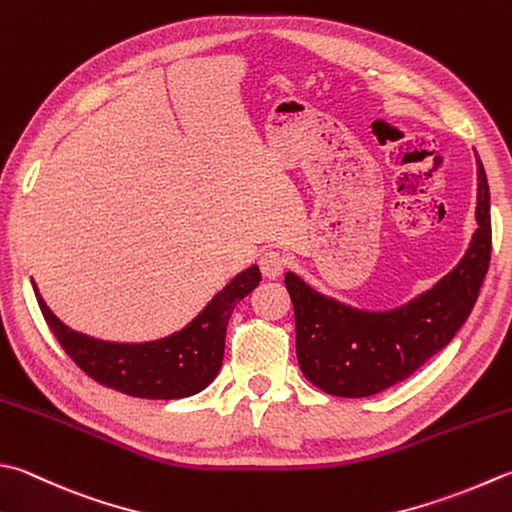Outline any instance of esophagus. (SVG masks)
I'll return each instance as SVG.
<instances>
[{
  "mask_svg": "<svg viewBox=\"0 0 512 512\" xmlns=\"http://www.w3.org/2000/svg\"><path fill=\"white\" fill-rule=\"evenodd\" d=\"M259 268H262L264 277L268 279H277L284 273L286 268V257L279 253V250H266V253L259 257Z\"/></svg>",
  "mask_w": 512,
  "mask_h": 512,
  "instance_id": "esophagus-1",
  "label": "esophagus"
}]
</instances>
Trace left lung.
Listing matches in <instances>:
<instances>
[{
  "mask_svg": "<svg viewBox=\"0 0 512 512\" xmlns=\"http://www.w3.org/2000/svg\"><path fill=\"white\" fill-rule=\"evenodd\" d=\"M477 230L448 275L386 310L319 293L297 273L284 282L295 308L297 362L308 382L337 397H370L404 382L446 348L473 310L490 262V190L477 162Z\"/></svg>",
  "mask_w": 512,
  "mask_h": 512,
  "instance_id": "1",
  "label": "left lung"
}]
</instances>
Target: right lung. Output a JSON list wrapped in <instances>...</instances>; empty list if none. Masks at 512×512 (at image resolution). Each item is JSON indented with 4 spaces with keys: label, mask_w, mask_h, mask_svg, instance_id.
Here are the masks:
<instances>
[{
    "label": "right lung",
    "mask_w": 512,
    "mask_h": 512,
    "mask_svg": "<svg viewBox=\"0 0 512 512\" xmlns=\"http://www.w3.org/2000/svg\"><path fill=\"white\" fill-rule=\"evenodd\" d=\"M262 282L257 264L237 273L190 322L153 342H108L66 326L35 297L68 357L95 382L142 399H182L204 390L224 362L226 326L239 299Z\"/></svg>",
    "instance_id": "obj_1"
}]
</instances>
